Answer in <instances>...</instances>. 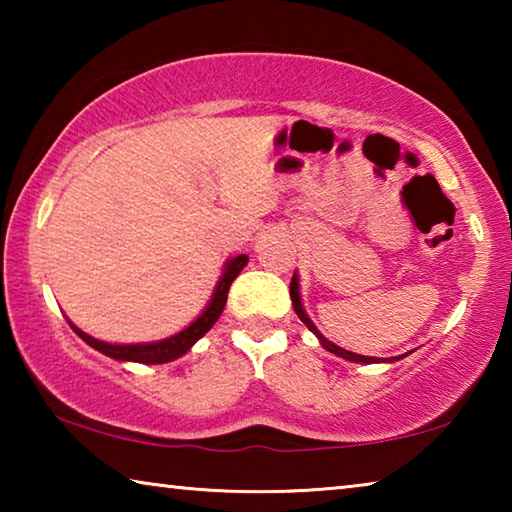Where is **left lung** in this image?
Masks as SVG:
<instances>
[{"label": "left lung", "mask_w": 512, "mask_h": 512, "mask_svg": "<svg viewBox=\"0 0 512 512\" xmlns=\"http://www.w3.org/2000/svg\"><path fill=\"white\" fill-rule=\"evenodd\" d=\"M289 291H291V302H293V309H296V314H298V318L302 320V323H305L311 332H314L318 339H320V343H323V348L325 350H329V352H334L336 357H343V359H348V361H357V363H377L379 359L377 357H363V354H354V352H348V350H343V348H339V345H334L332 341H327L323 334L318 332L316 329V325L311 323L309 320V316L305 314V309H302V305H300V293H298V277L293 275V280H291V287H289ZM402 357H406V354H402ZM395 359H400V357H395ZM393 359V361H395Z\"/></svg>", "instance_id": "obj_1"}]
</instances>
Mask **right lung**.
<instances>
[{
	"label": "right lung",
	"instance_id": "1",
	"mask_svg": "<svg viewBox=\"0 0 512 512\" xmlns=\"http://www.w3.org/2000/svg\"><path fill=\"white\" fill-rule=\"evenodd\" d=\"M246 262H248V257L239 255V257L230 259V262L225 264V271H223L219 287H216L214 298L201 314V318L194 320V323L189 325L187 329H183L180 334L171 336V339H164V341H158V343H144V345L142 343L140 345H112V343H103V341L92 339V336L81 332V329L74 327L72 323H69V325H72L74 332L79 334L85 343L92 345L94 350L108 354V357L117 359V361H137V363H167V361H173V359L183 357V354L189 348H192V345L198 339H201L205 332H210L216 320H219V316L223 314L225 302H228V291L232 287V282H235V277L241 273V268L246 266Z\"/></svg>",
	"mask_w": 512,
	"mask_h": 512
}]
</instances>
